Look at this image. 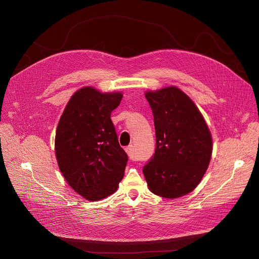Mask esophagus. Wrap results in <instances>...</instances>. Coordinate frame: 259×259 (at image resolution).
<instances>
[{
	"mask_svg": "<svg viewBox=\"0 0 259 259\" xmlns=\"http://www.w3.org/2000/svg\"><path fill=\"white\" fill-rule=\"evenodd\" d=\"M125 151H126V153H127V155H128V157H129V159H130V160H135V156H134V147H133V145H129V146H127L126 149H125Z\"/></svg>",
	"mask_w": 259,
	"mask_h": 259,
	"instance_id": "esophagus-1",
	"label": "esophagus"
}]
</instances>
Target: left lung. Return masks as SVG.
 Wrapping results in <instances>:
<instances>
[{
	"mask_svg": "<svg viewBox=\"0 0 259 259\" xmlns=\"http://www.w3.org/2000/svg\"><path fill=\"white\" fill-rule=\"evenodd\" d=\"M154 115L156 150L143 174L150 191L166 199L193 192L212 155L210 130L194 101L175 86L145 92Z\"/></svg>",
	"mask_w": 259,
	"mask_h": 259,
	"instance_id": "obj_1",
	"label": "left lung"
}]
</instances>
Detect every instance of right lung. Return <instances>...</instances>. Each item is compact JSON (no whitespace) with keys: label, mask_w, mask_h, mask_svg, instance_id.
<instances>
[{"label":"right lung","mask_w":259,"mask_h":259,"mask_svg":"<svg viewBox=\"0 0 259 259\" xmlns=\"http://www.w3.org/2000/svg\"><path fill=\"white\" fill-rule=\"evenodd\" d=\"M122 97L121 92L83 87L70 97L58 122V167L73 191L88 201L114 194L124 177L128 157L110 120Z\"/></svg>","instance_id":"obj_1"}]
</instances>
